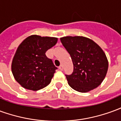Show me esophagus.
I'll use <instances>...</instances> for the list:
<instances>
[{"instance_id":"1","label":"esophagus","mask_w":121,"mask_h":121,"mask_svg":"<svg viewBox=\"0 0 121 121\" xmlns=\"http://www.w3.org/2000/svg\"><path fill=\"white\" fill-rule=\"evenodd\" d=\"M59 69L60 70V71H63V67L62 65H61L60 66H59Z\"/></svg>"}]
</instances>
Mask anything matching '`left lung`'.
I'll return each mask as SVG.
<instances>
[{
    "label": "left lung",
    "instance_id": "1",
    "mask_svg": "<svg viewBox=\"0 0 121 121\" xmlns=\"http://www.w3.org/2000/svg\"><path fill=\"white\" fill-rule=\"evenodd\" d=\"M60 40L73 63V72L65 74L69 85L81 93L95 89L104 80L108 69L104 51L87 37L67 36Z\"/></svg>",
    "mask_w": 121,
    "mask_h": 121
}]
</instances>
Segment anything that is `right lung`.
<instances>
[{
  "mask_svg": "<svg viewBox=\"0 0 121 121\" xmlns=\"http://www.w3.org/2000/svg\"><path fill=\"white\" fill-rule=\"evenodd\" d=\"M57 41L56 37L32 35L20 44L12 61V71L21 86L37 91L50 84L58 68L45 53Z\"/></svg>",
  "mask_w": 121,
  "mask_h": 121,
  "instance_id": "1",
  "label": "right lung"
}]
</instances>
